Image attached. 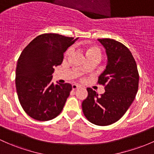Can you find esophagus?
<instances>
[{"mask_svg": "<svg viewBox=\"0 0 154 154\" xmlns=\"http://www.w3.org/2000/svg\"><path fill=\"white\" fill-rule=\"evenodd\" d=\"M79 88H80V85H77V84H73L72 85V89L73 90H76Z\"/></svg>", "mask_w": 154, "mask_h": 154, "instance_id": "1", "label": "esophagus"}]
</instances>
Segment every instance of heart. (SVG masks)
I'll return each instance as SVG.
<instances>
[{"label":"heart","instance_id":"b5f03b06","mask_svg":"<svg viewBox=\"0 0 154 154\" xmlns=\"http://www.w3.org/2000/svg\"><path fill=\"white\" fill-rule=\"evenodd\" d=\"M84 50H85V52L86 54V55H88V54H97L99 55H100V49L96 46H86V47L84 48ZM71 51H72V48H69L67 51L65 53V55L68 56L70 54Z\"/></svg>","mask_w":154,"mask_h":154}]
</instances>
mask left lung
<instances>
[{
	"instance_id": "1",
	"label": "left lung",
	"mask_w": 154,
	"mask_h": 154,
	"mask_svg": "<svg viewBox=\"0 0 154 154\" xmlns=\"http://www.w3.org/2000/svg\"><path fill=\"white\" fill-rule=\"evenodd\" d=\"M98 40L108 57L106 69L97 82L104 85L106 91L99 96L92 88H87L88 97L82 108L89 122L106 126L119 120L131 105L138 91L139 72L131 52L125 45L110 38Z\"/></svg>"
}]
</instances>
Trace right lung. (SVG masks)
<instances>
[{
	"instance_id": "1",
	"label": "right lung",
	"mask_w": 154,
	"mask_h": 154,
	"mask_svg": "<svg viewBox=\"0 0 154 154\" xmlns=\"http://www.w3.org/2000/svg\"><path fill=\"white\" fill-rule=\"evenodd\" d=\"M77 39L43 34L23 50L16 68V89L23 109L33 119L51 120L62 111L72 86L54 85L52 74L54 66L62 63L63 53Z\"/></svg>"
}]
</instances>
